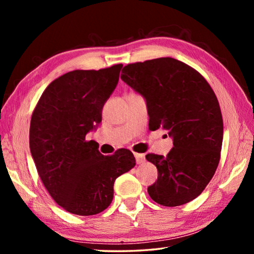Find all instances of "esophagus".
Wrapping results in <instances>:
<instances>
[{
	"label": "esophagus",
	"mask_w": 254,
	"mask_h": 254,
	"mask_svg": "<svg viewBox=\"0 0 254 254\" xmlns=\"http://www.w3.org/2000/svg\"><path fill=\"white\" fill-rule=\"evenodd\" d=\"M134 157H135L136 163H139V165H140V163H143L144 160H145L143 153H135V152H134Z\"/></svg>",
	"instance_id": "34e87169"
}]
</instances>
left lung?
<instances>
[{
  "instance_id": "8db88e82",
  "label": "left lung",
  "mask_w": 254,
  "mask_h": 254,
  "mask_svg": "<svg viewBox=\"0 0 254 254\" xmlns=\"http://www.w3.org/2000/svg\"><path fill=\"white\" fill-rule=\"evenodd\" d=\"M121 78L147 100L149 128H163L174 147L166 157L148 153L158 179L148 187L156 203L175 207L199 196L221 159L223 119L214 91L187 64L166 57L124 66Z\"/></svg>"
}]
</instances>
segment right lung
Masks as SVG:
<instances>
[{"label":"right lung","instance_id":"add662e5","mask_svg":"<svg viewBox=\"0 0 254 254\" xmlns=\"http://www.w3.org/2000/svg\"><path fill=\"white\" fill-rule=\"evenodd\" d=\"M122 64L72 70L48 85L30 123V151L38 175L59 206L89 216L113 199L114 182L135 166L127 149L103 156L86 134L102 122V109L117 87Z\"/></svg>","mask_w":254,"mask_h":254}]
</instances>
